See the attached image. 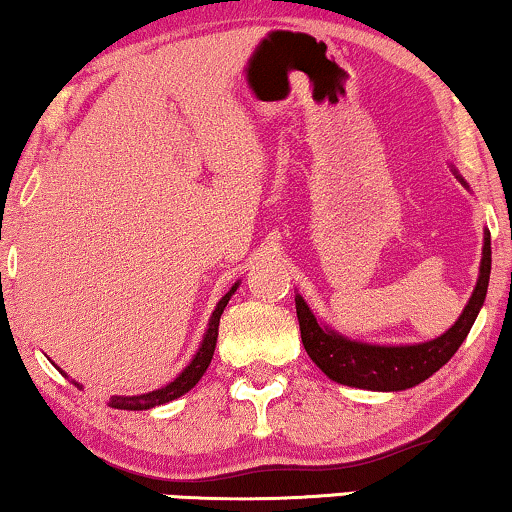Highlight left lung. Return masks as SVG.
Here are the masks:
<instances>
[{
  "label": "left lung",
  "mask_w": 512,
  "mask_h": 512,
  "mask_svg": "<svg viewBox=\"0 0 512 512\" xmlns=\"http://www.w3.org/2000/svg\"><path fill=\"white\" fill-rule=\"evenodd\" d=\"M489 272H492V242H489L487 233L480 277L466 310L461 312L457 324L445 335L431 342H422V345L380 347L347 340L333 333L331 328L321 326L305 300L296 296V314L305 352L331 380L347 384V387L370 391H401L415 387L443 368L461 347V342L466 340L482 303H485Z\"/></svg>",
  "instance_id": "left-lung-1"
}]
</instances>
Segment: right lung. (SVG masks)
Returning a JSON list of instances; mask_svg holds the SVG:
<instances>
[{
    "label": "right lung",
    "instance_id": "right-lung-1",
    "mask_svg": "<svg viewBox=\"0 0 512 512\" xmlns=\"http://www.w3.org/2000/svg\"><path fill=\"white\" fill-rule=\"evenodd\" d=\"M235 289H237V284L226 293V296L219 300V305H216L212 319H209V328H207L205 340H202V347L198 349L195 359L188 363V368L177 377V380L170 382L163 389L151 391V394H142V396H111L107 405H111V408H118V410H149V408H156V405L170 403V401H174V398L184 396L188 389H193L195 384L200 382V377L205 375L209 361H212L214 347H216V338H219L221 314H223V310H226L228 300L235 293ZM76 387H79V384H76Z\"/></svg>",
    "mask_w": 512,
    "mask_h": 512
}]
</instances>
